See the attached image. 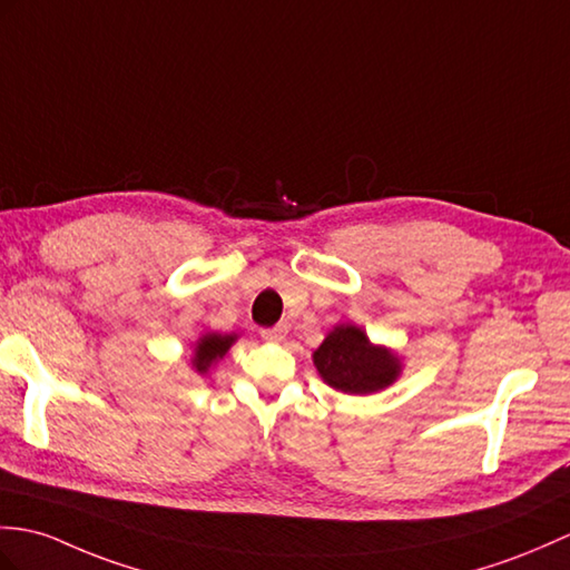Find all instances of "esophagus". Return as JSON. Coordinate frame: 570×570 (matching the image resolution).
Instances as JSON below:
<instances>
[{"instance_id":"34e87169","label":"esophagus","mask_w":570,"mask_h":570,"mask_svg":"<svg viewBox=\"0 0 570 570\" xmlns=\"http://www.w3.org/2000/svg\"><path fill=\"white\" fill-rule=\"evenodd\" d=\"M288 335V325L286 323H279V325H274V327H267V330H262V337H267V340H284Z\"/></svg>"}]
</instances>
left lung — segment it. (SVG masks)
Segmentation results:
<instances>
[{
	"instance_id": "obj_1",
	"label": "left lung",
	"mask_w": 570,
	"mask_h": 570,
	"mask_svg": "<svg viewBox=\"0 0 570 570\" xmlns=\"http://www.w3.org/2000/svg\"><path fill=\"white\" fill-rule=\"evenodd\" d=\"M313 362L327 386L352 395L386 389L401 372L399 360L389 350L374 347L354 325L335 327L315 350Z\"/></svg>"
}]
</instances>
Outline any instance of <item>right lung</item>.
Segmentation results:
<instances>
[{
	"label": "right lung",
	"instance_id": "1",
	"mask_svg": "<svg viewBox=\"0 0 570 570\" xmlns=\"http://www.w3.org/2000/svg\"><path fill=\"white\" fill-rule=\"evenodd\" d=\"M233 342H235V335H218V333H210V335H204L202 340H198L196 356L191 362L196 366V372L206 374L208 366L216 360H220V356L230 350Z\"/></svg>",
	"mask_w": 570,
	"mask_h": 570
}]
</instances>
